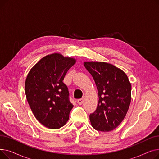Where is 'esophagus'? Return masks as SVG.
Returning a JSON list of instances; mask_svg holds the SVG:
<instances>
[{"instance_id": "obj_1", "label": "esophagus", "mask_w": 159, "mask_h": 159, "mask_svg": "<svg viewBox=\"0 0 159 159\" xmlns=\"http://www.w3.org/2000/svg\"><path fill=\"white\" fill-rule=\"evenodd\" d=\"M83 102H84V99L83 98H80V99H79L77 101V102L79 105H82L83 104Z\"/></svg>"}]
</instances>
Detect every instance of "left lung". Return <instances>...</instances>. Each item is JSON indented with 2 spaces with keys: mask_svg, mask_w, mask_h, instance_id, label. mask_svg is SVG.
I'll use <instances>...</instances> for the list:
<instances>
[{
  "mask_svg": "<svg viewBox=\"0 0 159 159\" xmlns=\"http://www.w3.org/2000/svg\"><path fill=\"white\" fill-rule=\"evenodd\" d=\"M97 86L98 102L97 110L90 114L92 127L108 132L118 127L126 116L131 100V85L122 70L104 62H84Z\"/></svg>",
  "mask_w": 159,
  "mask_h": 159,
  "instance_id": "1",
  "label": "left lung"
}]
</instances>
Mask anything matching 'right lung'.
Returning <instances> with one entry per match:
<instances>
[{
	"mask_svg": "<svg viewBox=\"0 0 159 159\" xmlns=\"http://www.w3.org/2000/svg\"><path fill=\"white\" fill-rule=\"evenodd\" d=\"M76 59L55 53L34 65L25 82V93L37 120L46 128L58 129L69 119L73 104L63 80Z\"/></svg>",
	"mask_w": 159,
	"mask_h": 159,
	"instance_id": "add662e5",
	"label": "right lung"
}]
</instances>
